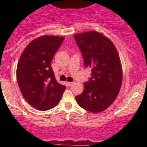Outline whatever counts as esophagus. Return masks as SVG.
Returning <instances> with one entry per match:
<instances>
[{"label": "esophagus", "instance_id": "34e87169", "mask_svg": "<svg viewBox=\"0 0 147 147\" xmlns=\"http://www.w3.org/2000/svg\"><path fill=\"white\" fill-rule=\"evenodd\" d=\"M67 85H68V86L71 87V86H72L74 83H73V82H67Z\"/></svg>", "mask_w": 147, "mask_h": 147}]
</instances>
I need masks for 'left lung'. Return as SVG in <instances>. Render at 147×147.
Listing matches in <instances>:
<instances>
[{
  "mask_svg": "<svg viewBox=\"0 0 147 147\" xmlns=\"http://www.w3.org/2000/svg\"><path fill=\"white\" fill-rule=\"evenodd\" d=\"M85 67L92 68L91 78L84 83L77 104L93 113L108 108L117 98L122 84V66L113 42L96 31L75 34Z\"/></svg>",
  "mask_w": 147,
  "mask_h": 147,
  "instance_id": "1",
  "label": "left lung"
}]
</instances>
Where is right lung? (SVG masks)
Instances as JSON below:
<instances>
[{"label": "right lung", "instance_id": "right-lung-1", "mask_svg": "<svg viewBox=\"0 0 147 147\" xmlns=\"http://www.w3.org/2000/svg\"><path fill=\"white\" fill-rule=\"evenodd\" d=\"M65 37L43 35L29 42L17 66V80L31 106L45 111L58 105L66 87L57 82L51 63Z\"/></svg>", "mask_w": 147, "mask_h": 147}]
</instances>
